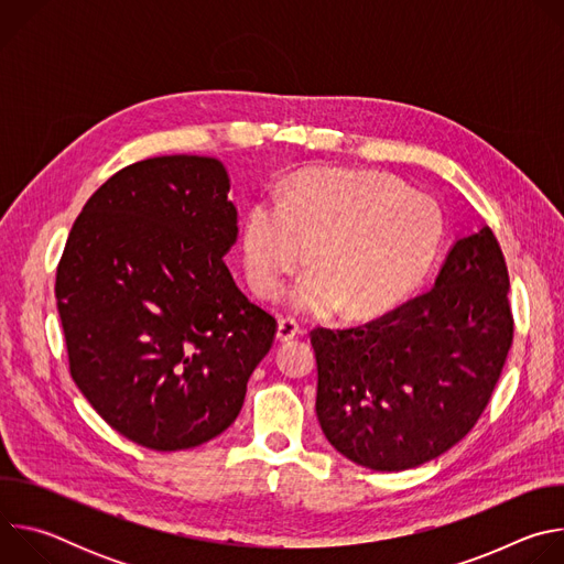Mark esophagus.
Instances as JSON below:
<instances>
[{
	"label": "esophagus",
	"mask_w": 564,
	"mask_h": 564,
	"mask_svg": "<svg viewBox=\"0 0 564 564\" xmlns=\"http://www.w3.org/2000/svg\"><path fill=\"white\" fill-rule=\"evenodd\" d=\"M296 335H299V326H296V321H294V318H281V321H279L276 339H279L281 344L292 341Z\"/></svg>",
	"instance_id": "esophagus-1"
}]
</instances>
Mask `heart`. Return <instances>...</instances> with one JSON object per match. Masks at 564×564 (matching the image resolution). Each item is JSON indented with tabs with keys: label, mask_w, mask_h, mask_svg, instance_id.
<instances>
[{
	"label": "heart",
	"mask_w": 564,
	"mask_h": 564,
	"mask_svg": "<svg viewBox=\"0 0 564 564\" xmlns=\"http://www.w3.org/2000/svg\"><path fill=\"white\" fill-rule=\"evenodd\" d=\"M442 231L440 207L392 176L307 170L288 183L283 200L261 198L248 209L243 268L252 290L274 299L312 257L316 270L292 288V307L372 318L424 281Z\"/></svg>",
	"instance_id": "heart-1"
}]
</instances>
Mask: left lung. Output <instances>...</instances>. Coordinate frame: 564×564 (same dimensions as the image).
Here are the masks:
<instances>
[{"mask_svg": "<svg viewBox=\"0 0 564 564\" xmlns=\"http://www.w3.org/2000/svg\"><path fill=\"white\" fill-rule=\"evenodd\" d=\"M509 272L494 231L455 238L435 285L368 326L316 328V417L372 470L453 448L487 409L513 339Z\"/></svg>", "mask_w": 564, "mask_h": 564, "instance_id": "1", "label": "left lung"}]
</instances>
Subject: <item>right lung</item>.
Wrapping results in <instances>:
<instances>
[{
    "label": "right lung",
    "instance_id": "add662e5",
    "mask_svg": "<svg viewBox=\"0 0 564 564\" xmlns=\"http://www.w3.org/2000/svg\"><path fill=\"white\" fill-rule=\"evenodd\" d=\"M229 174L158 155L111 176L73 223L55 299L70 377L96 413L151 451L227 431L276 318L238 290Z\"/></svg>",
    "mask_w": 564,
    "mask_h": 564
}]
</instances>
